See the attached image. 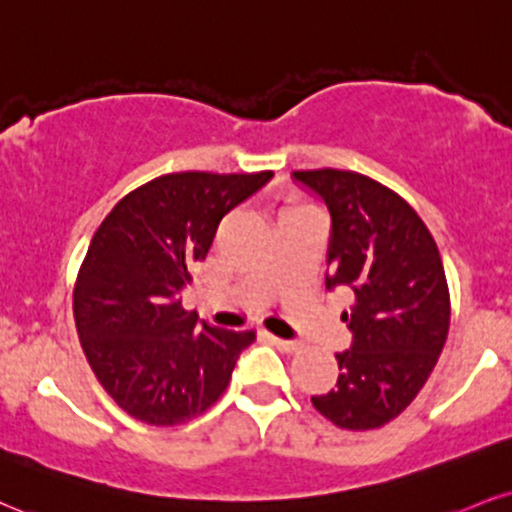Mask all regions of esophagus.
Segmentation results:
<instances>
[{
	"instance_id": "esophagus-1",
	"label": "esophagus",
	"mask_w": 512,
	"mask_h": 512,
	"mask_svg": "<svg viewBox=\"0 0 512 512\" xmlns=\"http://www.w3.org/2000/svg\"><path fill=\"white\" fill-rule=\"evenodd\" d=\"M269 341L274 343L276 348L283 350V353H295V350L300 348L298 341H286V338H276V336H269Z\"/></svg>"
}]
</instances>
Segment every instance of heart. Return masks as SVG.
<instances>
[{
    "instance_id": "heart-1",
    "label": "heart",
    "mask_w": 512,
    "mask_h": 512,
    "mask_svg": "<svg viewBox=\"0 0 512 512\" xmlns=\"http://www.w3.org/2000/svg\"><path fill=\"white\" fill-rule=\"evenodd\" d=\"M303 207H307L305 202H288V205H286V209H283V212H288V209H303Z\"/></svg>"
}]
</instances>
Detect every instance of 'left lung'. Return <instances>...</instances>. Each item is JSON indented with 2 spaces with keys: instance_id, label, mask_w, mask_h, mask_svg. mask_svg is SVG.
I'll return each mask as SVG.
<instances>
[{
  "instance_id": "1",
  "label": "left lung",
  "mask_w": 512,
  "mask_h": 512,
  "mask_svg": "<svg viewBox=\"0 0 512 512\" xmlns=\"http://www.w3.org/2000/svg\"><path fill=\"white\" fill-rule=\"evenodd\" d=\"M331 212L326 288L355 293L353 346L338 353V381L312 405L350 432L384 427L415 400L451 324L446 272L424 221L396 190L341 169L293 171Z\"/></svg>"
}]
</instances>
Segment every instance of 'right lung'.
I'll list each match as a JSON object with an SVG mask.
<instances>
[{"label": "right lung", "instance_id": "1", "mask_svg": "<svg viewBox=\"0 0 512 512\" xmlns=\"http://www.w3.org/2000/svg\"><path fill=\"white\" fill-rule=\"evenodd\" d=\"M272 171H178L116 202L73 286L83 353L102 389L135 420L174 427L212 408L255 331L197 322L178 300L219 221Z\"/></svg>", "mask_w": 512, "mask_h": 512}]
</instances>
